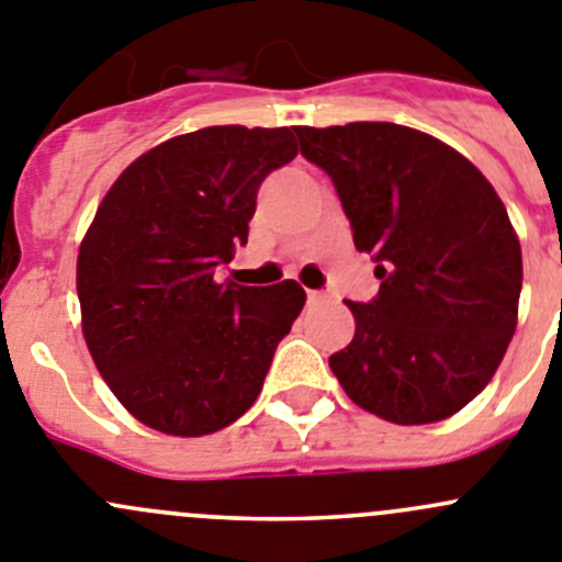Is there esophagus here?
<instances>
[{"instance_id": "obj_1", "label": "esophagus", "mask_w": 562, "mask_h": 562, "mask_svg": "<svg viewBox=\"0 0 562 562\" xmlns=\"http://www.w3.org/2000/svg\"><path fill=\"white\" fill-rule=\"evenodd\" d=\"M326 299H329V296H326L324 291H310L307 293V302L310 304H321V302H326Z\"/></svg>"}]
</instances>
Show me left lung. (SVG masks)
Returning <instances> with one entry per match:
<instances>
[{
  "label": "left lung",
  "mask_w": 562,
  "mask_h": 562,
  "mask_svg": "<svg viewBox=\"0 0 562 562\" xmlns=\"http://www.w3.org/2000/svg\"><path fill=\"white\" fill-rule=\"evenodd\" d=\"M296 136L381 280L370 302H346L357 329L331 373L397 426L450 417L492 381L516 331L521 247L503 200L459 150L406 125H302Z\"/></svg>",
  "instance_id": "left-lung-1"
}]
</instances>
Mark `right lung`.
<instances>
[{
    "label": "right lung",
    "mask_w": 562,
    "mask_h": 562,
    "mask_svg": "<svg viewBox=\"0 0 562 562\" xmlns=\"http://www.w3.org/2000/svg\"><path fill=\"white\" fill-rule=\"evenodd\" d=\"M296 154L291 128L211 125L139 156L98 205L76 263L81 329L98 373L145 426L205 437L263 390L307 293L214 274L247 244L260 183Z\"/></svg>",
    "instance_id": "right-lung-1"
}]
</instances>
